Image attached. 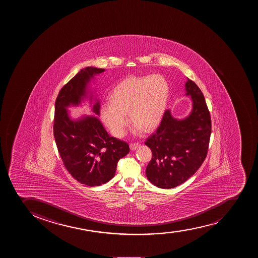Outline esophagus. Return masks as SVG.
Wrapping results in <instances>:
<instances>
[{
  "label": "esophagus",
  "instance_id": "34e87169",
  "mask_svg": "<svg viewBox=\"0 0 258 258\" xmlns=\"http://www.w3.org/2000/svg\"><path fill=\"white\" fill-rule=\"evenodd\" d=\"M140 146H141V144L140 143H131V150H133V151H136V149L138 148V147H140Z\"/></svg>",
  "mask_w": 258,
  "mask_h": 258
}]
</instances>
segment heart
Wrapping results in <instances>:
<instances>
[{"label":"heart","instance_id":"heart-1","mask_svg":"<svg viewBox=\"0 0 258 258\" xmlns=\"http://www.w3.org/2000/svg\"><path fill=\"white\" fill-rule=\"evenodd\" d=\"M169 94L168 83L162 76L127 77L110 92L109 104L101 110L102 121L113 136L122 137L128 123L127 112L136 132H150L161 122Z\"/></svg>","mask_w":258,"mask_h":258}]
</instances>
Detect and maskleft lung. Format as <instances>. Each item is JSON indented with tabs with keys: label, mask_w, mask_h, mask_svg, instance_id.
Here are the masks:
<instances>
[{
	"label": "left lung",
	"mask_w": 258,
	"mask_h": 258,
	"mask_svg": "<svg viewBox=\"0 0 258 258\" xmlns=\"http://www.w3.org/2000/svg\"><path fill=\"white\" fill-rule=\"evenodd\" d=\"M186 95L192 109L183 119L166 110L156 132L146 141L152 151L146 167L149 181L160 188H173L191 177L206 158L211 135V117L201 90L187 79Z\"/></svg>",
	"instance_id": "obj_1"
}]
</instances>
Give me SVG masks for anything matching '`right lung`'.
Returning a JSON list of instances; mask_svg holds the SVG:
<instances>
[{"label": "right lung", "instance_id": "add662e5", "mask_svg": "<svg viewBox=\"0 0 258 258\" xmlns=\"http://www.w3.org/2000/svg\"><path fill=\"white\" fill-rule=\"evenodd\" d=\"M104 71L91 67L81 70L62 87L54 105V136L59 156L70 174L89 186L110 181L118 161L130 152L127 143L111 137L96 116L73 120L67 109L72 105L78 106L87 97V84ZM92 111L99 115L98 101Z\"/></svg>", "mask_w": 258, "mask_h": 258}]
</instances>
